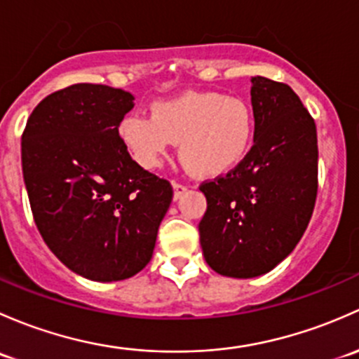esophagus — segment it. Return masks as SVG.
Masks as SVG:
<instances>
[{"label": "esophagus", "mask_w": 359, "mask_h": 359, "mask_svg": "<svg viewBox=\"0 0 359 359\" xmlns=\"http://www.w3.org/2000/svg\"><path fill=\"white\" fill-rule=\"evenodd\" d=\"M172 190H175V201H178L181 195L188 190V188H187V184L178 183V181H172Z\"/></svg>", "instance_id": "obj_1"}]
</instances>
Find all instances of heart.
Instances as JSON below:
<instances>
[{
	"label": "heart",
	"instance_id": "1",
	"mask_svg": "<svg viewBox=\"0 0 359 359\" xmlns=\"http://www.w3.org/2000/svg\"><path fill=\"white\" fill-rule=\"evenodd\" d=\"M117 131L126 150L142 168H157L169 145L178 143L181 161L191 172L214 178L231 171L249 154L256 114L242 97L184 91L152 103L150 119L129 114Z\"/></svg>",
	"mask_w": 359,
	"mask_h": 359
}]
</instances>
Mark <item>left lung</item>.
<instances>
[{"label":"left lung","instance_id":"left-lung-1","mask_svg":"<svg viewBox=\"0 0 359 359\" xmlns=\"http://www.w3.org/2000/svg\"><path fill=\"white\" fill-rule=\"evenodd\" d=\"M254 145L228 175L204 181L202 252L216 273L254 278L295 249L318 191L315 119L283 83L252 77Z\"/></svg>","mask_w":359,"mask_h":359}]
</instances>
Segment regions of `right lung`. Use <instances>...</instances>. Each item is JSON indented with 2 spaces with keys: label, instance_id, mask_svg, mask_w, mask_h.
I'll use <instances>...</instances> for the list:
<instances>
[{
  "label": "right lung",
  "instance_id": "obj_1",
  "mask_svg": "<svg viewBox=\"0 0 359 359\" xmlns=\"http://www.w3.org/2000/svg\"><path fill=\"white\" fill-rule=\"evenodd\" d=\"M131 93L72 84L38 103L22 135V172L36 226L69 269L117 282L152 259L172 201L168 180L145 171L119 138Z\"/></svg>",
  "mask_w": 359,
  "mask_h": 359
}]
</instances>
